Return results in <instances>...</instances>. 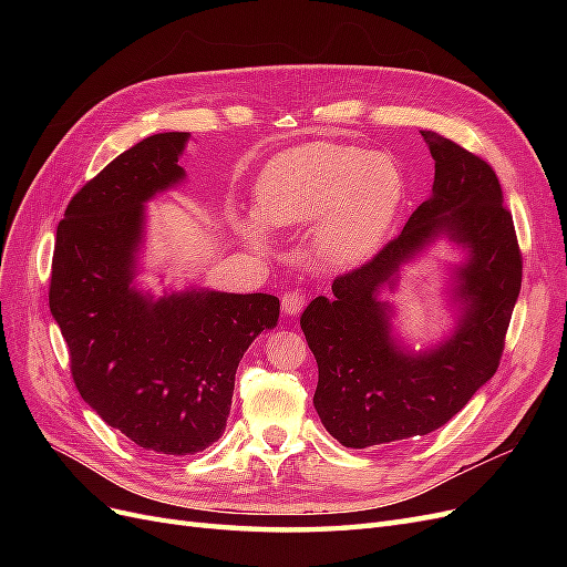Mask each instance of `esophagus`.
<instances>
[{"label": "esophagus", "mask_w": 567, "mask_h": 567, "mask_svg": "<svg viewBox=\"0 0 567 567\" xmlns=\"http://www.w3.org/2000/svg\"><path fill=\"white\" fill-rule=\"evenodd\" d=\"M305 293H302V290H298V288H290V290H286V293L281 296V307H284V312L286 315H290V317H293V315H298L300 310H302V307H305Z\"/></svg>", "instance_id": "34e87169"}]
</instances>
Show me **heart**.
<instances>
[{
	"mask_svg": "<svg viewBox=\"0 0 567 567\" xmlns=\"http://www.w3.org/2000/svg\"><path fill=\"white\" fill-rule=\"evenodd\" d=\"M402 200V175L385 156L342 144H305L274 158L255 184V215L238 229L260 238L265 225L317 221L326 262L352 267L381 246Z\"/></svg>",
	"mask_w": 567,
	"mask_h": 567,
	"instance_id": "b5f03b06",
	"label": "heart"
}]
</instances>
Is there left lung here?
<instances>
[{"label": "left lung", "instance_id": "1", "mask_svg": "<svg viewBox=\"0 0 567 567\" xmlns=\"http://www.w3.org/2000/svg\"><path fill=\"white\" fill-rule=\"evenodd\" d=\"M435 161L433 196L369 262L340 274L333 298H315L300 317L317 367V414L342 447L364 450L437 431L499 369L523 281V255L499 177L487 161L423 130ZM447 233L470 248L455 291L467 302L455 336L425 355L393 346L378 290L399 265Z\"/></svg>", "mask_w": 567, "mask_h": 567}]
</instances>
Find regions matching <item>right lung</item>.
Returning a JSON list of instances; mask_svg holds the SVG:
<instances>
[{"mask_svg": "<svg viewBox=\"0 0 567 567\" xmlns=\"http://www.w3.org/2000/svg\"><path fill=\"white\" fill-rule=\"evenodd\" d=\"M186 136H146L80 188L59 221L49 284L82 400L134 444L173 456L225 433L238 362L279 319L267 293L151 300L130 286L144 203L184 177Z\"/></svg>", "mask_w": 567, "mask_h": 567, "instance_id": "right-lung-1", "label": "right lung"}]
</instances>
